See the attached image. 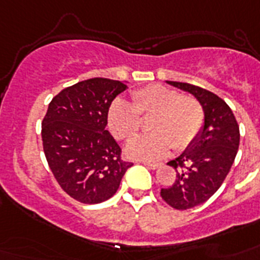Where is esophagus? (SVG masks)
Listing matches in <instances>:
<instances>
[{"label":"esophagus","mask_w":260,"mask_h":260,"mask_svg":"<svg viewBox=\"0 0 260 260\" xmlns=\"http://www.w3.org/2000/svg\"><path fill=\"white\" fill-rule=\"evenodd\" d=\"M140 163H143L144 166H147L151 170H155V169H158L159 163H154V162H148V160H139Z\"/></svg>","instance_id":"obj_1"}]
</instances>
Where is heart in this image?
I'll use <instances>...</instances> for the list:
<instances>
[{"instance_id": "b5f03b06", "label": "heart", "mask_w": 260, "mask_h": 260, "mask_svg": "<svg viewBox=\"0 0 260 260\" xmlns=\"http://www.w3.org/2000/svg\"><path fill=\"white\" fill-rule=\"evenodd\" d=\"M132 102L116 100L108 109V126L120 140L134 136L142 126V118L148 121L151 132L135 136L126 144L132 158L154 160L165 156L171 147L186 150L201 134L204 108L197 98L183 95L165 85H150L132 91Z\"/></svg>"}]
</instances>
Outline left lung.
Here are the masks:
<instances>
[{
    "label": "left lung",
    "instance_id": "left-lung-1",
    "mask_svg": "<svg viewBox=\"0 0 260 260\" xmlns=\"http://www.w3.org/2000/svg\"><path fill=\"white\" fill-rule=\"evenodd\" d=\"M189 91L201 102L205 122L201 134L187 150L170 160L177 178L170 187L160 190V197L171 208L186 210L208 201L230 173L238 154L240 132L226 102L209 90L185 82L167 81Z\"/></svg>",
    "mask_w": 260,
    "mask_h": 260
}]
</instances>
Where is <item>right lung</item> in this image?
Masks as SVG:
<instances>
[{"instance_id":"obj_1","label":"right lung","mask_w":260,"mask_h":260,"mask_svg":"<svg viewBox=\"0 0 260 260\" xmlns=\"http://www.w3.org/2000/svg\"><path fill=\"white\" fill-rule=\"evenodd\" d=\"M125 83L91 78L63 89L42 122L43 150L59 186L82 204H100L117 191L134 163L106 129L108 109Z\"/></svg>"}]
</instances>
